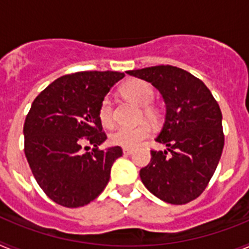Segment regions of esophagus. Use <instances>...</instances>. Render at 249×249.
<instances>
[{"mask_svg": "<svg viewBox=\"0 0 249 249\" xmlns=\"http://www.w3.org/2000/svg\"><path fill=\"white\" fill-rule=\"evenodd\" d=\"M133 153V149L132 148H123V155L124 156H129Z\"/></svg>", "mask_w": 249, "mask_h": 249, "instance_id": "esophagus-1", "label": "esophagus"}]
</instances>
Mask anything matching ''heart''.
<instances>
[{
    "label": "heart",
    "instance_id": "obj_1",
    "mask_svg": "<svg viewBox=\"0 0 249 249\" xmlns=\"http://www.w3.org/2000/svg\"><path fill=\"white\" fill-rule=\"evenodd\" d=\"M122 93L127 100L132 101L136 105L144 107L143 114L149 120H156L158 117L157 109L149 107V103L153 100V89L144 81L132 80L122 87ZM98 117L105 127H112L113 124V105L109 97H105L101 102ZM151 126L148 123H140L136 126H122L114 129L109 135V142L113 146L123 148H135L140 146L146 138L151 136Z\"/></svg>",
    "mask_w": 249,
    "mask_h": 249
}]
</instances>
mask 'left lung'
<instances>
[{"mask_svg":"<svg viewBox=\"0 0 249 249\" xmlns=\"http://www.w3.org/2000/svg\"><path fill=\"white\" fill-rule=\"evenodd\" d=\"M126 73L151 83L166 105L156 142L167 148L151 151V162L140 171L142 183L167 203L193 201L206 190L223 151L218 103L201 80L182 68L153 66Z\"/></svg>","mask_w":249,"mask_h":249,"instance_id":"obj_1","label":"left lung"}]
</instances>
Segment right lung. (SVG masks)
<instances>
[{"label": "right lung", "mask_w": 249, "mask_h": 249, "mask_svg": "<svg viewBox=\"0 0 249 249\" xmlns=\"http://www.w3.org/2000/svg\"><path fill=\"white\" fill-rule=\"evenodd\" d=\"M124 73L85 71L57 78L34 101L23 126L25 155L43 192L68 208L89 204L109 181L122 148L100 151L106 140L100 106ZM91 143L92 152L80 148Z\"/></svg>", "instance_id": "right-lung-1"}]
</instances>
